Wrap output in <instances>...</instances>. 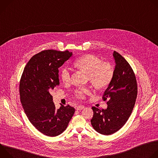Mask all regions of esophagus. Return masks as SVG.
Segmentation results:
<instances>
[{
  "mask_svg": "<svg viewBox=\"0 0 158 158\" xmlns=\"http://www.w3.org/2000/svg\"><path fill=\"white\" fill-rule=\"evenodd\" d=\"M83 109H84V107L83 106H77L76 107V110H81Z\"/></svg>",
  "mask_w": 158,
  "mask_h": 158,
  "instance_id": "1",
  "label": "esophagus"
}]
</instances>
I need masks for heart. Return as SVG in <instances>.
<instances>
[{"label":"heart","mask_w":158,"mask_h":158,"mask_svg":"<svg viewBox=\"0 0 158 158\" xmlns=\"http://www.w3.org/2000/svg\"><path fill=\"white\" fill-rule=\"evenodd\" d=\"M76 68L87 74L88 79L97 89L107 87L114 77V71L112 65L108 62H102L98 56L89 54L84 56L74 63ZM72 69L68 66H64L60 71V77L65 83L71 81ZM90 93V89L85 87L77 88L74 93V96L79 99H84Z\"/></svg>","instance_id":"heart-1"}]
</instances>
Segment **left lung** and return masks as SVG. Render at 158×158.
Returning <instances> with one entry per match:
<instances>
[{"instance_id":"8db88e82","label":"left lung","mask_w":158,"mask_h":158,"mask_svg":"<svg viewBox=\"0 0 158 158\" xmlns=\"http://www.w3.org/2000/svg\"><path fill=\"white\" fill-rule=\"evenodd\" d=\"M113 56L116 63L114 77L102 96L104 101L107 100V107H92L94 114L91 124L103 135L114 134L126 124L138 94L137 81L131 66L116 51H114Z\"/></svg>"}]
</instances>
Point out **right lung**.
<instances>
[{
  "instance_id": "obj_1",
  "label": "right lung",
  "mask_w": 158,
  "mask_h": 158,
  "mask_svg": "<svg viewBox=\"0 0 158 158\" xmlns=\"http://www.w3.org/2000/svg\"><path fill=\"white\" fill-rule=\"evenodd\" d=\"M71 56L68 50L42 51L31 57L20 80V98L25 113L32 124L48 136L62 133L75 112L69 105L56 109L51 94L59 85V67Z\"/></svg>"
}]
</instances>
